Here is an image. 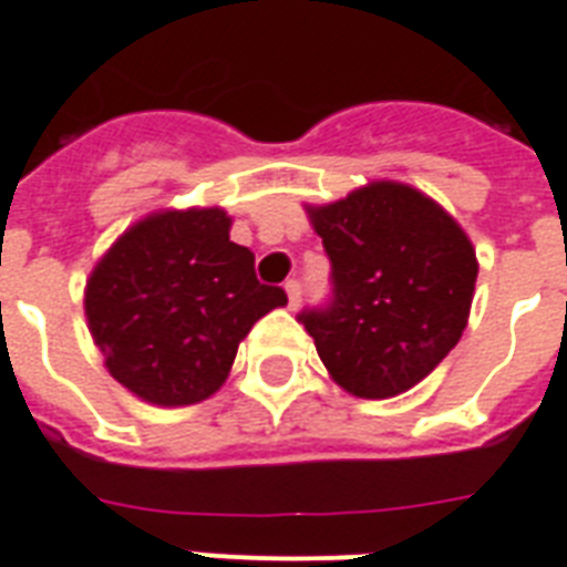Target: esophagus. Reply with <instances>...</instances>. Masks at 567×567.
I'll list each match as a JSON object with an SVG mask.
<instances>
[{"label": "esophagus", "mask_w": 567, "mask_h": 567, "mask_svg": "<svg viewBox=\"0 0 567 567\" xmlns=\"http://www.w3.org/2000/svg\"><path fill=\"white\" fill-rule=\"evenodd\" d=\"M285 293H288V309H297L302 300L300 282H297V279H288V282H285Z\"/></svg>", "instance_id": "34e87169"}]
</instances>
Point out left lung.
Instances as JSON below:
<instances>
[{
    "instance_id": "8db88e82",
    "label": "left lung",
    "mask_w": 567,
    "mask_h": 567,
    "mask_svg": "<svg viewBox=\"0 0 567 567\" xmlns=\"http://www.w3.org/2000/svg\"><path fill=\"white\" fill-rule=\"evenodd\" d=\"M332 265V302L302 312L330 378L392 399L446 360L466 330L478 261L455 216L399 181L306 205Z\"/></svg>"
}]
</instances>
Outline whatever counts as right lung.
<instances>
[{
  "instance_id": "add662e5",
  "label": "right lung",
  "mask_w": 567,
  "mask_h": 567,
  "mask_svg": "<svg viewBox=\"0 0 567 567\" xmlns=\"http://www.w3.org/2000/svg\"><path fill=\"white\" fill-rule=\"evenodd\" d=\"M223 207L142 216L85 282V321L103 365L136 399L187 408L214 395L258 318L288 302L255 279V255Z\"/></svg>"
}]
</instances>
